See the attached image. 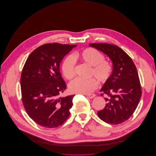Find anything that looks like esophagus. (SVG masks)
I'll return each mask as SVG.
<instances>
[{
	"instance_id": "obj_1",
	"label": "esophagus",
	"mask_w": 156,
	"mask_h": 156,
	"mask_svg": "<svg viewBox=\"0 0 156 156\" xmlns=\"http://www.w3.org/2000/svg\"><path fill=\"white\" fill-rule=\"evenodd\" d=\"M87 96H88L89 98L92 99L94 98H95L96 95H95V94H88V95H87Z\"/></svg>"
}]
</instances>
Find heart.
Returning a JSON list of instances; mask_svg holds the SVG:
<instances>
[{
    "instance_id": "1",
    "label": "heart",
    "mask_w": 156,
    "mask_h": 156,
    "mask_svg": "<svg viewBox=\"0 0 156 156\" xmlns=\"http://www.w3.org/2000/svg\"><path fill=\"white\" fill-rule=\"evenodd\" d=\"M81 62L91 66L90 76H94L100 83L106 82L110 77L112 71L111 62L104 60V56L94 48H87L81 52H77L72 56H68L62 64V72L64 77L68 80L74 77L75 74V61ZM98 87V83L94 78L87 80L75 79L69 84V90L74 94H89Z\"/></svg>"
}]
</instances>
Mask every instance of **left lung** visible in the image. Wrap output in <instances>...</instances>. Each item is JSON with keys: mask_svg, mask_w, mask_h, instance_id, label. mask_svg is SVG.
<instances>
[{"mask_svg": "<svg viewBox=\"0 0 156 156\" xmlns=\"http://www.w3.org/2000/svg\"><path fill=\"white\" fill-rule=\"evenodd\" d=\"M89 45L103 52L112 63L111 76L100 90L108 98H105L106 105L98 115L107 124H121L133 115L141 97L137 70L129 56L119 47L98 43Z\"/></svg>", "mask_w": 156, "mask_h": 156, "instance_id": "obj_1", "label": "left lung"}]
</instances>
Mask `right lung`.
I'll list each match as a JSON object with an SVG mask.
<instances>
[{
    "mask_svg": "<svg viewBox=\"0 0 156 156\" xmlns=\"http://www.w3.org/2000/svg\"><path fill=\"white\" fill-rule=\"evenodd\" d=\"M76 46L44 44L32 52L24 65L20 81L23 103L28 115L41 126L58 127L70 115L74 95L58 97L66 88L60 64Z\"/></svg>",
    "mask_w": 156,
    "mask_h": 156,
    "instance_id": "right-lung-1",
    "label": "right lung"
}]
</instances>
